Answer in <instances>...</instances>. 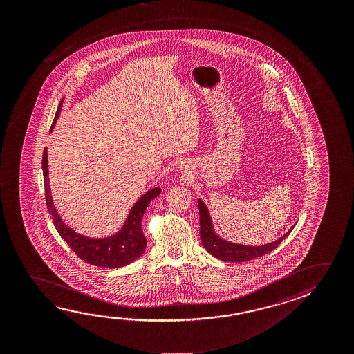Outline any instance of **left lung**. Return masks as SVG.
Listing matches in <instances>:
<instances>
[{
    "mask_svg": "<svg viewBox=\"0 0 354 354\" xmlns=\"http://www.w3.org/2000/svg\"><path fill=\"white\" fill-rule=\"evenodd\" d=\"M198 209H200V238L203 247L209 254L223 261L241 263V261H252L255 258L263 257L275 250L279 244L284 241L285 237H288V234L291 232L290 230L283 237L279 238L278 241L266 245H261V247H247L241 244L230 243L216 236V233L212 230L209 211L201 200H198Z\"/></svg>",
    "mask_w": 354,
    "mask_h": 354,
    "instance_id": "8db88e82",
    "label": "left lung"
}]
</instances>
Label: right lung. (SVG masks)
<instances>
[{"instance_id":"1","label":"right lung","mask_w":354,"mask_h":354,"mask_svg":"<svg viewBox=\"0 0 354 354\" xmlns=\"http://www.w3.org/2000/svg\"><path fill=\"white\" fill-rule=\"evenodd\" d=\"M62 104H63V100L59 104L52 128L54 127L60 115ZM41 165H43V176H44L46 201H47L48 211L52 214L53 223L59 234L63 237L66 243L69 244L71 250L82 261L96 267L120 268L132 263L145 253L147 239L142 231V217L151 200L156 198L162 192L160 187L151 189L134 203L133 207L128 214L127 221L120 232L110 238L93 239V238L82 237L80 234L74 232L71 228L65 226L62 218L59 217L58 212L53 205L50 187H49L47 148L43 151Z\"/></svg>"}]
</instances>
